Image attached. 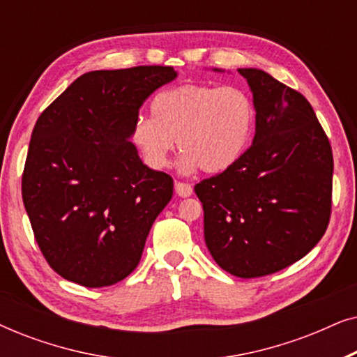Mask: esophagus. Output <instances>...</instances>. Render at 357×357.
<instances>
[{"label":"esophagus","mask_w":357,"mask_h":357,"mask_svg":"<svg viewBox=\"0 0 357 357\" xmlns=\"http://www.w3.org/2000/svg\"><path fill=\"white\" fill-rule=\"evenodd\" d=\"M175 193L178 195V197L182 198H187L190 195L193 193V188L190 183H185V182H175Z\"/></svg>","instance_id":"esophagus-1"}]
</instances>
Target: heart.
I'll use <instances>...</instances> for the list:
<instances>
[{
  "instance_id": "obj_1",
  "label": "heart",
  "mask_w": 357,
  "mask_h": 357,
  "mask_svg": "<svg viewBox=\"0 0 357 357\" xmlns=\"http://www.w3.org/2000/svg\"><path fill=\"white\" fill-rule=\"evenodd\" d=\"M151 116H138L131 136L154 169L169 164L174 139L183 154L180 167L221 174L231 169L250 144L255 104L238 87L185 82L160 91L151 102Z\"/></svg>"
}]
</instances>
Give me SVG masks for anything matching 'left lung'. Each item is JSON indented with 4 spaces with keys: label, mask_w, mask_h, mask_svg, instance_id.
I'll list each match as a JSON object with an SVG mask.
<instances>
[{
    "label": "left lung",
    "mask_w": 357,
    "mask_h": 357,
    "mask_svg": "<svg viewBox=\"0 0 357 357\" xmlns=\"http://www.w3.org/2000/svg\"><path fill=\"white\" fill-rule=\"evenodd\" d=\"M257 110L255 138L231 169L195 185L204 241L237 278L281 271L305 257L328 227L333 153L301 92L243 68Z\"/></svg>",
    "instance_id": "left-lung-1"
}]
</instances>
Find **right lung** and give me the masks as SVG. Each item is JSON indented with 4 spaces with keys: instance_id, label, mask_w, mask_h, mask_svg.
Returning <instances> with one entry per match:
<instances>
[{
    "instance_id": "1",
    "label": "right lung",
    "mask_w": 357,
    "mask_h": 357,
    "mask_svg": "<svg viewBox=\"0 0 357 357\" xmlns=\"http://www.w3.org/2000/svg\"><path fill=\"white\" fill-rule=\"evenodd\" d=\"M175 76L159 65L86 73L38 116L22 202L42 255L65 280L105 287L138 266L174 180L141 162L130 136L143 102Z\"/></svg>"
}]
</instances>
